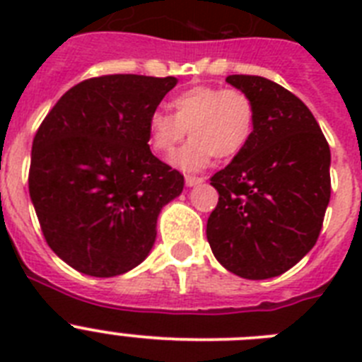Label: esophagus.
Masks as SVG:
<instances>
[{"label":"esophagus","instance_id":"1","mask_svg":"<svg viewBox=\"0 0 362 362\" xmlns=\"http://www.w3.org/2000/svg\"><path fill=\"white\" fill-rule=\"evenodd\" d=\"M204 179L203 177H196V175H187L185 177V183H187V187H196V185L203 183Z\"/></svg>","mask_w":362,"mask_h":362}]
</instances>
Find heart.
Segmentation results:
<instances>
[{
	"label": "heart",
	"mask_w": 362,
	"mask_h": 362,
	"mask_svg": "<svg viewBox=\"0 0 362 362\" xmlns=\"http://www.w3.org/2000/svg\"><path fill=\"white\" fill-rule=\"evenodd\" d=\"M174 116L153 110L146 121L148 145L166 158L188 136L192 141L174 158L185 170L203 168L210 158L232 159L250 141L255 123L254 101L239 88L199 85L172 98Z\"/></svg>",
	"instance_id": "heart-1"
}]
</instances>
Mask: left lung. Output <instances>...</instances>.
I'll list each match as a JSON object with an SVG mask.
<instances>
[{
    "label": "left lung",
    "instance_id": "obj_1",
    "mask_svg": "<svg viewBox=\"0 0 362 362\" xmlns=\"http://www.w3.org/2000/svg\"><path fill=\"white\" fill-rule=\"evenodd\" d=\"M226 81L254 101L250 141L210 177L219 194L206 223L214 255L245 279L284 274L317 243L330 203V146L303 101L261 76Z\"/></svg>",
    "mask_w": 362,
    "mask_h": 362
}]
</instances>
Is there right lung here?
<instances>
[{
	"label": "right lung",
	"mask_w": 362,
	"mask_h": 362,
	"mask_svg": "<svg viewBox=\"0 0 362 362\" xmlns=\"http://www.w3.org/2000/svg\"><path fill=\"white\" fill-rule=\"evenodd\" d=\"M177 79L110 74L62 95L32 141L28 192L47 245L81 274L145 261L161 209L185 187L148 146L146 121Z\"/></svg>",
	"instance_id": "right-lung-1"
}]
</instances>
